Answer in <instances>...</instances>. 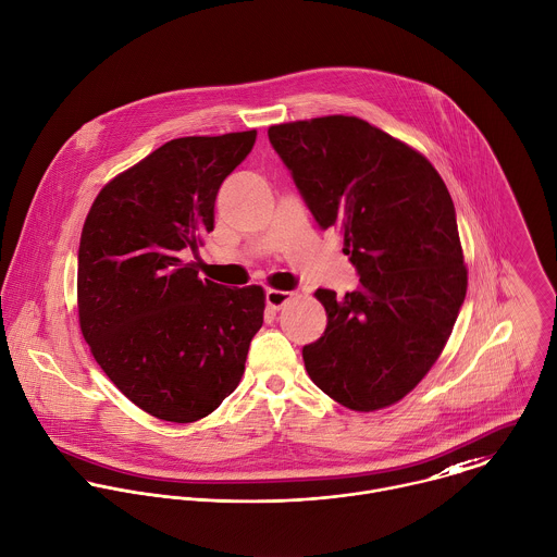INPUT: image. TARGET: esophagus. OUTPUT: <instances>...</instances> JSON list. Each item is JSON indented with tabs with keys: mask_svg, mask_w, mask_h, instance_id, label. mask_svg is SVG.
Listing matches in <instances>:
<instances>
[{
	"mask_svg": "<svg viewBox=\"0 0 557 557\" xmlns=\"http://www.w3.org/2000/svg\"><path fill=\"white\" fill-rule=\"evenodd\" d=\"M292 296L294 294H289V292H281V289H268L265 292V305L270 307V309H274V311H278V309H283L289 300H292Z\"/></svg>",
	"mask_w": 557,
	"mask_h": 557,
	"instance_id": "obj_1",
	"label": "esophagus"
}]
</instances>
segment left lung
Segmentation results:
<instances>
[{
  "label": "left lung",
  "instance_id": "obj_1",
  "mask_svg": "<svg viewBox=\"0 0 557 557\" xmlns=\"http://www.w3.org/2000/svg\"><path fill=\"white\" fill-rule=\"evenodd\" d=\"M270 145L322 228L335 226L359 287L318 289L324 335L311 380L346 408L399 401L436 363L467 294L456 209L434 166L357 116L272 125Z\"/></svg>",
  "mask_w": 557,
  "mask_h": 557
}]
</instances>
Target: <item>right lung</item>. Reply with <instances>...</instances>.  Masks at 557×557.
<instances>
[{"label": "right lung", "instance_id": "add662e5", "mask_svg": "<svg viewBox=\"0 0 557 557\" xmlns=\"http://www.w3.org/2000/svg\"><path fill=\"white\" fill-rule=\"evenodd\" d=\"M257 132L177 138L95 198L77 252L79 326L95 361L145 412L191 423L235 391L263 324L259 285L231 289L184 255L213 231L222 182Z\"/></svg>", "mask_w": 557, "mask_h": 557}]
</instances>
